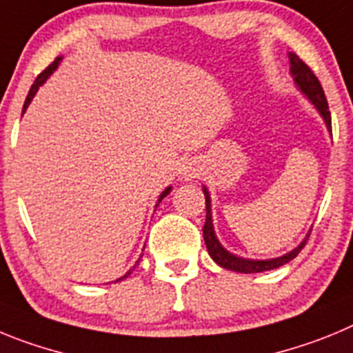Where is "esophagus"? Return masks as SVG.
Returning <instances> with one entry per match:
<instances>
[{"mask_svg": "<svg viewBox=\"0 0 353 353\" xmlns=\"http://www.w3.org/2000/svg\"><path fill=\"white\" fill-rule=\"evenodd\" d=\"M179 176L184 181H193L200 176V165L195 160H186L181 163L179 167Z\"/></svg>", "mask_w": 353, "mask_h": 353, "instance_id": "1", "label": "esophagus"}]
</instances>
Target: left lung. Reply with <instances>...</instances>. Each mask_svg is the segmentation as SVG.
<instances>
[{"instance_id": "left-lung-1", "label": "left lung", "mask_w": 353, "mask_h": 353, "mask_svg": "<svg viewBox=\"0 0 353 353\" xmlns=\"http://www.w3.org/2000/svg\"><path fill=\"white\" fill-rule=\"evenodd\" d=\"M288 59H290V75L294 79V84L297 85V90L311 101V105L315 107L316 112L322 116L323 123H325L327 130L331 132V112H329V105H327L325 94H323L322 85H320L319 79L315 77V74L311 72L310 66L299 59V56L294 52H288ZM205 196V223L202 232H204V241L205 246H208V252L211 255V259L214 260L220 268L228 269V271L243 272V274H252V272H263L271 271V269H278L285 263H288L290 260H294L295 256L299 255V252L306 244L307 237H310V232L307 236L304 237L299 243V246H295L292 252L285 253L281 256H276V259H268V260H253V259H243V256H237L234 253H230L227 248L221 246V243L218 241L214 234V225H212V211H211V195H209L208 188L202 186Z\"/></svg>"}]
</instances>
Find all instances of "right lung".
<instances>
[{
  "instance_id": "add662e5",
  "label": "right lung",
  "mask_w": 353,
  "mask_h": 353,
  "mask_svg": "<svg viewBox=\"0 0 353 353\" xmlns=\"http://www.w3.org/2000/svg\"><path fill=\"white\" fill-rule=\"evenodd\" d=\"M61 59H63V58H61V56H59V58H56V59H54V63H52V65H49V66H47V68H46V70H43L42 74L38 75V77H37V81H34V84H33V85H31V90H30V93H28V97H26V101H24V107H22V114L26 112V109H28V107H30L31 100H33V97H34V94H37L38 88H40V85H42V84H43V82H46V81H47V79H49V77H50V75H52V72H54V70H56V68H58V66H59V63H61ZM170 192H172V186H169V188H165V190H163V192H161V193H160V196H158V202H157V208H158V204H160L161 200H163V199H165V196L169 195V193H170ZM141 259H142V255H141ZM141 259H139V260H141ZM139 260H137V263H139ZM137 263H135V265H137ZM135 265H133V269H135ZM133 269H130V271H128V272H126V274H125V276H121V278H117V279H116V281H121V279L128 278V276H130V272H132V271H133Z\"/></svg>"
}]
</instances>
